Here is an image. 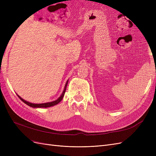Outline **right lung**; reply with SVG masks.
<instances>
[{
    "label": "right lung",
    "mask_w": 156,
    "mask_h": 156,
    "mask_svg": "<svg viewBox=\"0 0 156 156\" xmlns=\"http://www.w3.org/2000/svg\"><path fill=\"white\" fill-rule=\"evenodd\" d=\"M68 81L66 82V85H65V87H64V91L62 94V95H61L58 98V100H56L54 101H52V102H48V103H39V104H36V103H30V102H28L24 100H23V99L20 97L18 95V97L20 98V100L24 102L25 103H26L27 105H28L30 107H34V108H40V107H51V106H54L56 104H58V103L61 101V100H62V98L64 96V94H65V92H66V87H67V84H68Z\"/></svg>",
    "instance_id": "add662e5"
}]
</instances>
